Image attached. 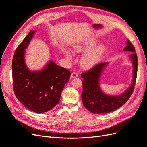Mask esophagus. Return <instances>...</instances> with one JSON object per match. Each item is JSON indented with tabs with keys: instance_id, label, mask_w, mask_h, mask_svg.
<instances>
[{
	"instance_id": "obj_1",
	"label": "esophagus",
	"mask_w": 147,
	"mask_h": 147,
	"mask_svg": "<svg viewBox=\"0 0 147 147\" xmlns=\"http://www.w3.org/2000/svg\"><path fill=\"white\" fill-rule=\"evenodd\" d=\"M78 77V74L76 73V72H72V74H71V78H75V77Z\"/></svg>"
}]
</instances>
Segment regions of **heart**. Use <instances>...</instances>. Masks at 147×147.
Wrapping results in <instances>:
<instances>
[{
  "label": "heart",
  "mask_w": 147,
  "mask_h": 147,
  "mask_svg": "<svg viewBox=\"0 0 147 147\" xmlns=\"http://www.w3.org/2000/svg\"><path fill=\"white\" fill-rule=\"evenodd\" d=\"M96 43V40L94 38H91L84 43L74 44L72 46V49L75 52H81L93 47ZM102 50H103V47L102 45H99L90 49V50L84 51L80 57V60L81 65L85 69L92 67L99 61ZM64 53V55L67 57H71L69 51L65 50Z\"/></svg>",
  "instance_id": "obj_1"
}]
</instances>
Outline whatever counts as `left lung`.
<instances>
[{"instance_id": "left-lung-1", "label": "left lung", "mask_w": 147, "mask_h": 147, "mask_svg": "<svg viewBox=\"0 0 147 147\" xmlns=\"http://www.w3.org/2000/svg\"><path fill=\"white\" fill-rule=\"evenodd\" d=\"M123 51H129L132 65V80L127 90L118 96L105 94L100 87V78L104 69L108 65V62L96 65L88 72L83 73V92L82 99L83 104L91 112L96 114L108 113L118 109L124 104L131 96L134 90L137 72V56L132 44L127 40L126 47Z\"/></svg>"}]
</instances>
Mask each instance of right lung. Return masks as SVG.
Segmentation results:
<instances>
[{
  "label": "right lung",
  "instance_id": "right-lung-1",
  "mask_svg": "<svg viewBox=\"0 0 147 147\" xmlns=\"http://www.w3.org/2000/svg\"><path fill=\"white\" fill-rule=\"evenodd\" d=\"M35 32L31 30L15 51L12 61L13 85L16 98L26 107L34 112L44 113L59 103L70 72L51 60L40 70L31 71L28 68L25 50Z\"/></svg>",
  "mask_w": 147,
  "mask_h": 147
}]
</instances>
